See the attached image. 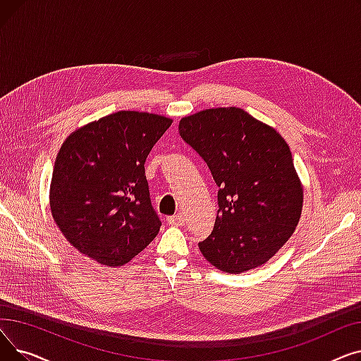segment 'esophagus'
<instances>
[{"label":"esophagus","mask_w":361,"mask_h":361,"mask_svg":"<svg viewBox=\"0 0 361 361\" xmlns=\"http://www.w3.org/2000/svg\"><path fill=\"white\" fill-rule=\"evenodd\" d=\"M166 222H168L169 225L181 226V225H184L185 219H184V216H183V215H173V216H168V218H166Z\"/></svg>","instance_id":"obj_1"}]
</instances>
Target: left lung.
Instances as JSON below:
<instances>
[{"instance_id": "8db88e82", "label": "left lung", "mask_w": 361, "mask_h": 361, "mask_svg": "<svg viewBox=\"0 0 361 361\" xmlns=\"http://www.w3.org/2000/svg\"><path fill=\"white\" fill-rule=\"evenodd\" d=\"M178 131L219 187L212 234L199 243L202 255L228 274L267 263L301 215L302 188L287 142L235 106L184 117Z\"/></svg>"}]
</instances>
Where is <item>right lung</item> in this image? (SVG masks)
<instances>
[{
  "label": "right lung",
  "instance_id": "obj_1",
  "mask_svg": "<svg viewBox=\"0 0 361 361\" xmlns=\"http://www.w3.org/2000/svg\"><path fill=\"white\" fill-rule=\"evenodd\" d=\"M171 123L157 114L118 111L66 139L52 171L49 204L73 247L120 267L157 237L161 219L145 162Z\"/></svg>",
  "mask_w": 361,
  "mask_h": 361
}]
</instances>
